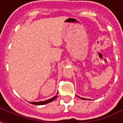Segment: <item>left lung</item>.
Segmentation results:
<instances>
[{
  "instance_id": "1",
  "label": "left lung",
  "mask_w": 123,
  "mask_h": 123,
  "mask_svg": "<svg viewBox=\"0 0 123 123\" xmlns=\"http://www.w3.org/2000/svg\"><path fill=\"white\" fill-rule=\"evenodd\" d=\"M78 97H79V98H80V99H84V100H87V99H86V98H81V97H79V96H78Z\"/></svg>"
}]
</instances>
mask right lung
I'll use <instances>...</instances> for the list:
<instances>
[{
	"label": "right lung",
	"instance_id": "1",
	"mask_svg": "<svg viewBox=\"0 0 123 123\" xmlns=\"http://www.w3.org/2000/svg\"><path fill=\"white\" fill-rule=\"evenodd\" d=\"M57 94H58V92L57 93ZM57 97V95H55V96H54L52 98H50L49 99H47V100H45V101H38V102H30V103H31V104H33V105H45L46 103H48L51 102V101H54V99H55Z\"/></svg>",
	"mask_w": 123,
	"mask_h": 123
}]
</instances>
